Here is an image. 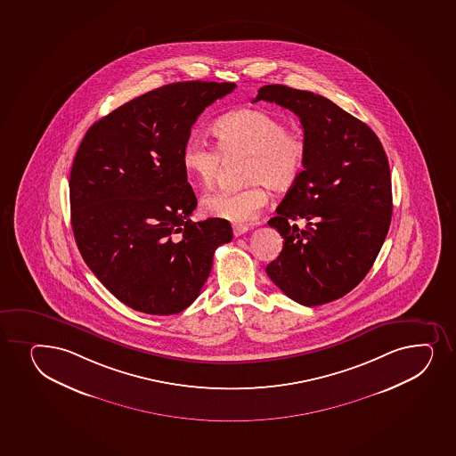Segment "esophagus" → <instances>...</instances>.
<instances>
[{"label":"esophagus","instance_id":"1","mask_svg":"<svg viewBox=\"0 0 456 456\" xmlns=\"http://www.w3.org/2000/svg\"><path fill=\"white\" fill-rule=\"evenodd\" d=\"M247 231H248L247 224H233V235L235 236L244 235Z\"/></svg>","mask_w":456,"mask_h":456}]
</instances>
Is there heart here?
<instances>
[{
	"label": "heart",
	"mask_w": 456,
	"mask_h": 456,
	"mask_svg": "<svg viewBox=\"0 0 456 456\" xmlns=\"http://www.w3.org/2000/svg\"><path fill=\"white\" fill-rule=\"evenodd\" d=\"M214 134L218 147L191 136L182 150V165L195 182L210 186L220 175L223 156H246L244 179L250 183L240 190L216 191L203 200L206 212L221 220H251L268 201L266 184L273 190H289L306 167V138L288 130L283 119L266 110L225 113L214 126Z\"/></svg>",
	"instance_id": "obj_1"
}]
</instances>
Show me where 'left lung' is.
<instances>
[{"label":"left lung","instance_id":"obj_1","mask_svg":"<svg viewBox=\"0 0 456 456\" xmlns=\"http://www.w3.org/2000/svg\"><path fill=\"white\" fill-rule=\"evenodd\" d=\"M261 100L296 113L309 147L302 177L268 221L285 240L266 274L300 305L333 302L367 276L388 233V159L367 124L326 97L266 85L253 102ZM298 217L305 230L293 223Z\"/></svg>","mask_w":456,"mask_h":456}]
</instances>
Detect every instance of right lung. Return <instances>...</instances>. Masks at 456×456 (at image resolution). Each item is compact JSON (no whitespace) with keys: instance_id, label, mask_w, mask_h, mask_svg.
Segmentation results:
<instances>
[{"instance_id":"right-lung-1","label":"right lung","mask_w":456,"mask_h":456,"mask_svg":"<svg viewBox=\"0 0 456 456\" xmlns=\"http://www.w3.org/2000/svg\"><path fill=\"white\" fill-rule=\"evenodd\" d=\"M235 83L158 87L93 124L71 175V225L83 261L119 302L151 315L199 297L229 221L192 223L194 191L182 165L191 127Z\"/></svg>"}]
</instances>
